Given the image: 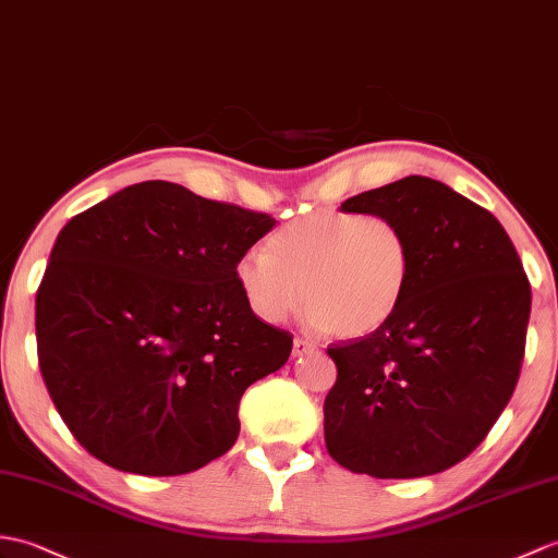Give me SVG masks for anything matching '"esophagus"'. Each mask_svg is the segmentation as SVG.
Here are the masks:
<instances>
[{
  "label": "esophagus",
  "mask_w": 558,
  "mask_h": 558,
  "mask_svg": "<svg viewBox=\"0 0 558 558\" xmlns=\"http://www.w3.org/2000/svg\"><path fill=\"white\" fill-rule=\"evenodd\" d=\"M314 349H316V347L311 344V342L294 338V342H292V356H304V354H308V352H314Z\"/></svg>",
  "instance_id": "obj_1"
}]
</instances>
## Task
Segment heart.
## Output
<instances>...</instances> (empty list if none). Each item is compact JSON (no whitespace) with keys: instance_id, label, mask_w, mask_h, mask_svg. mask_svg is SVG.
<instances>
[{"instance_id":"obj_1","label":"heart","mask_w":558,"mask_h":558,"mask_svg":"<svg viewBox=\"0 0 558 558\" xmlns=\"http://www.w3.org/2000/svg\"><path fill=\"white\" fill-rule=\"evenodd\" d=\"M413 280L409 242L385 216L320 211L276 230L247 250L235 282L256 318L270 326L306 306L308 328L342 340L380 330L404 304Z\"/></svg>"}]
</instances>
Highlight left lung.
Returning <instances> with one entry per match:
<instances>
[{"label":"left lung","instance_id":"left-lung-1","mask_svg":"<svg viewBox=\"0 0 558 558\" xmlns=\"http://www.w3.org/2000/svg\"><path fill=\"white\" fill-rule=\"evenodd\" d=\"M342 211L385 216L409 242L413 280L390 323L332 344L323 404L330 457L373 477H423L463 461L521 373L530 282L499 220L433 178L361 192Z\"/></svg>","mask_w":558,"mask_h":558}]
</instances>
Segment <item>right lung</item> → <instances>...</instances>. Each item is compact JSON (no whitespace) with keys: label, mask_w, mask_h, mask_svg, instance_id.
Instances as JSON below:
<instances>
[{"label":"right lung","mask_w":558,"mask_h":558,"mask_svg":"<svg viewBox=\"0 0 558 558\" xmlns=\"http://www.w3.org/2000/svg\"><path fill=\"white\" fill-rule=\"evenodd\" d=\"M268 214L147 180L73 216L35 300L37 359L73 437L111 469L183 475L240 435V399L292 338L235 282Z\"/></svg>","instance_id":"right-lung-1"}]
</instances>
